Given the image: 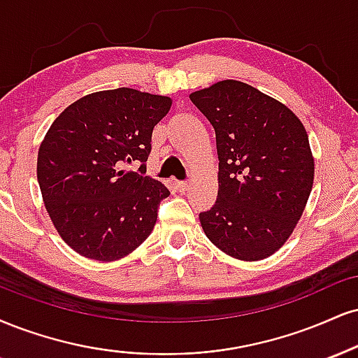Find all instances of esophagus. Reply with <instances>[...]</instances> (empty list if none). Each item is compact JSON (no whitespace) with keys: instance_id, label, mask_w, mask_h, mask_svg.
<instances>
[{"instance_id":"34e87169","label":"esophagus","mask_w":358,"mask_h":358,"mask_svg":"<svg viewBox=\"0 0 358 358\" xmlns=\"http://www.w3.org/2000/svg\"><path fill=\"white\" fill-rule=\"evenodd\" d=\"M175 187L178 188L180 192H185L188 187H190V182H188V180H187V182H175Z\"/></svg>"}]
</instances>
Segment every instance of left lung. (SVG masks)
Segmentation results:
<instances>
[{
	"mask_svg": "<svg viewBox=\"0 0 358 358\" xmlns=\"http://www.w3.org/2000/svg\"><path fill=\"white\" fill-rule=\"evenodd\" d=\"M215 128L218 196L200 213L205 235L243 262L278 252L302 218L315 176L308 135L282 101L243 81L190 93Z\"/></svg>",
	"mask_w": 358,
	"mask_h": 358,
	"instance_id": "8db88e82",
	"label": "left lung"
}]
</instances>
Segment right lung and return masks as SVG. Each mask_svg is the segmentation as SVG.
Here are the masks:
<instances>
[{
    "label": "right lung",
    "instance_id": "1",
    "mask_svg": "<svg viewBox=\"0 0 358 358\" xmlns=\"http://www.w3.org/2000/svg\"><path fill=\"white\" fill-rule=\"evenodd\" d=\"M171 103L140 90H105L71 103L51 123L38 150V183L56 231L81 257L120 260L153 231L170 192L124 165L148 160L153 128Z\"/></svg>",
    "mask_w": 358,
    "mask_h": 358
}]
</instances>
